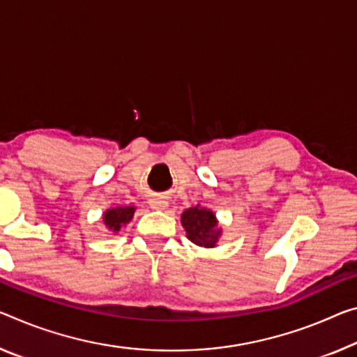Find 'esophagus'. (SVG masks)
<instances>
[{
    "instance_id": "obj_1",
    "label": "esophagus",
    "mask_w": 357,
    "mask_h": 357,
    "mask_svg": "<svg viewBox=\"0 0 357 357\" xmlns=\"http://www.w3.org/2000/svg\"><path fill=\"white\" fill-rule=\"evenodd\" d=\"M150 206L156 211H162V209H166V207H167V201L164 199V197L156 196V197H151V199H150Z\"/></svg>"
}]
</instances>
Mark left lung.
<instances>
[{"label": "left lung", "instance_id": "obj_1", "mask_svg": "<svg viewBox=\"0 0 357 357\" xmlns=\"http://www.w3.org/2000/svg\"><path fill=\"white\" fill-rule=\"evenodd\" d=\"M182 225L191 243L204 248H213L220 229H217V220L213 212L201 207H191L182 213Z\"/></svg>", "mask_w": 357, "mask_h": 357}]
</instances>
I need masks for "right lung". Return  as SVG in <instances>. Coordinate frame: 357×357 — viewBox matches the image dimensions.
Segmentation results:
<instances>
[{
  "instance_id": "1",
  "label": "right lung",
  "mask_w": 357,
  "mask_h": 357,
  "mask_svg": "<svg viewBox=\"0 0 357 357\" xmlns=\"http://www.w3.org/2000/svg\"><path fill=\"white\" fill-rule=\"evenodd\" d=\"M134 211V207H114V209H109L105 212L103 222H105L108 229H112L113 233H118L119 228L132 218Z\"/></svg>"
}]
</instances>
